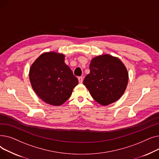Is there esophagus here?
Listing matches in <instances>:
<instances>
[{
	"instance_id": "1",
	"label": "esophagus",
	"mask_w": 159,
	"mask_h": 159,
	"mask_svg": "<svg viewBox=\"0 0 159 159\" xmlns=\"http://www.w3.org/2000/svg\"><path fill=\"white\" fill-rule=\"evenodd\" d=\"M78 79H79V82L80 83H82V82H83V77H79Z\"/></svg>"
}]
</instances>
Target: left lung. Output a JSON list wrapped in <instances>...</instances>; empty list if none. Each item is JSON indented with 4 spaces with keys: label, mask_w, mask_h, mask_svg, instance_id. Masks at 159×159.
<instances>
[{
    "label": "left lung",
    "mask_w": 159,
    "mask_h": 159,
    "mask_svg": "<svg viewBox=\"0 0 159 159\" xmlns=\"http://www.w3.org/2000/svg\"><path fill=\"white\" fill-rule=\"evenodd\" d=\"M89 70L83 84L96 102L107 106L121 97L127 87L128 73L120 59L110 55L96 57Z\"/></svg>",
    "instance_id": "left-lung-1"
}]
</instances>
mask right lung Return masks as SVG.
<instances>
[{
  "mask_svg": "<svg viewBox=\"0 0 159 159\" xmlns=\"http://www.w3.org/2000/svg\"><path fill=\"white\" fill-rule=\"evenodd\" d=\"M30 80L37 95L53 106L64 103L79 84L77 78L64 62V55L55 52L42 54L33 62Z\"/></svg>",
  "mask_w": 159,
  "mask_h": 159,
  "instance_id": "add662e5",
  "label": "right lung"
}]
</instances>
